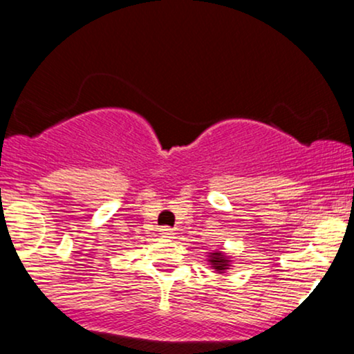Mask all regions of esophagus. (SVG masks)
Instances as JSON below:
<instances>
[{
  "mask_svg": "<svg viewBox=\"0 0 354 354\" xmlns=\"http://www.w3.org/2000/svg\"><path fill=\"white\" fill-rule=\"evenodd\" d=\"M160 234L165 238H173L174 231L169 228V226H163V228H160Z\"/></svg>",
  "mask_w": 354,
  "mask_h": 354,
  "instance_id": "34e87169",
  "label": "esophagus"
}]
</instances>
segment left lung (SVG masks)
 I'll return each instance as SVG.
<instances>
[{"label": "left lung", "instance_id": "8db88e82", "mask_svg": "<svg viewBox=\"0 0 354 354\" xmlns=\"http://www.w3.org/2000/svg\"><path fill=\"white\" fill-rule=\"evenodd\" d=\"M209 263H211V268L219 271V273H223V271H226L230 268V259L226 258L221 251H214V253H211Z\"/></svg>", "mask_w": 354, "mask_h": 354}]
</instances>
